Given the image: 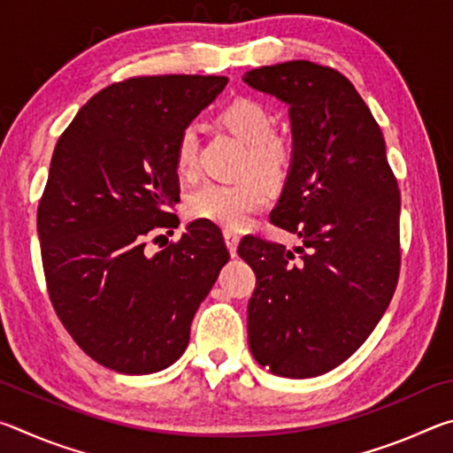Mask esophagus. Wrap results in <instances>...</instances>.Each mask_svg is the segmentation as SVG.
<instances>
[{"instance_id": "1", "label": "esophagus", "mask_w": 453, "mask_h": 453, "mask_svg": "<svg viewBox=\"0 0 453 453\" xmlns=\"http://www.w3.org/2000/svg\"><path fill=\"white\" fill-rule=\"evenodd\" d=\"M224 237H226V245H227L229 254L235 256V254H237V243H240V234L229 232V229H226V232H224Z\"/></svg>"}]
</instances>
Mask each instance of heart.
<instances>
[{"label": "heart", "instance_id": "heart-1", "mask_svg": "<svg viewBox=\"0 0 453 453\" xmlns=\"http://www.w3.org/2000/svg\"><path fill=\"white\" fill-rule=\"evenodd\" d=\"M219 121L227 132L245 143L240 173L245 178L232 183H205L188 197L191 218L211 224L240 229L248 224L257 210L270 202V188L265 181H280L288 173L294 143L289 135L273 129V116L264 104L250 97L234 99L219 113ZM197 129L186 126L178 135L173 150V165L181 178H191L197 170ZM248 173H256L248 176Z\"/></svg>", "mask_w": 453, "mask_h": 453}]
</instances>
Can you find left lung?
Instances as JSON below:
<instances>
[{"label":"left lung","mask_w":453,"mask_h":453,"mask_svg":"<svg viewBox=\"0 0 453 453\" xmlns=\"http://www.w3.org/2000/svg\"><path fill=\"white\" fill-rule=\"evenodd\" d=\"M243 81L289 104L294 159L270 221L296 250L245 235L256 273L248 340L257 364L316 378L346 362L386 313L400 280V188L386 140L346 75L296 59Z\"/></svg>","instance_id":"1"}]
</instances>
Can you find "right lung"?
Returning a JSON list of instances; mask_svg holds the SVG:
<instances>
[{"instance_id":"obj_1","label":"right lung","mask_w":453,"mask_h":453,"mask_svg":"<svg viewBox=\"0 0 453 453\" xmlns=\"http://www.w3.org/2000/svg\"><path fill=\"white\" fill-rule=\"evenodd\" d=\"M224 75H135L81 107L53 150L37 205L45 286L73 342L104 367L140 375L172 365L229 259L218 227H178L173 150L180 132L226 88ZM172 234V232H170ZM157 240V237H156Z\"/></svg>"}]
</instances>
